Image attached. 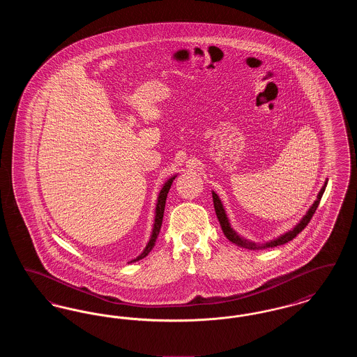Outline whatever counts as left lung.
<instances>
[{"label":"left lung","mask_w":357,"mask_h":357,"mask_svg":"<svg viewBox=\"0 0 357 357\" xmlns=\"http://www.w3.org/2000/svg\"><path fill=\"white\" fill-rule=\"evenodd\" d=\"M326 185H328V179L324 182V186L321 187V190L319 191L316 201L309 207V210L306 211L305 215L300 220V222H298L291 230H288L287 233H284V234H281V236H278V237L274 238V239H271V241H268V242H265V243H258V242H253V241H250V239L241 237L237 231L231 227V223H230L229 218H227V214H226V211H225V207H223V204H222L220 197H218L214 191H211V194H213V202H214L215 214H217L218 221L221 223L222 231H223V234L226 236V238H227L230 242L236 243V245L241 246V248H245V249H249V250H259V249H266V248H274V246L284 245V243H287L289 241H291L293 238L297 237V234H300V233L305 229L306 225L309 223L310 218L313 217L316 208L319 207V204H320V201H321V197H323Z\"/></svg>","instance_id":"obj_1"}]
</instances>
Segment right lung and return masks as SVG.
<instances>
[{
  "instance_id": "obj_1",
  "label": "right lung",
  "mask_w": 357,
  "mask_h": 357,
  "mask_svg": "<svg viewBox=\"0 0 357 357\" xmlns=\"http://www.w3.org/2000/svg\"><path fill=\"white\" fill-rule=\"evenodd\" d=\"M175 178H176V175L170 176V178L165 182L162 190L159 191V194H158V201H156V207H155V220H153L151 237L149 239V242H147L146 248L143 249V252L137 255L136 258H134V259H131L128 264L136 262V261H139V259H143L146 255H149V253L153 250V248L155 246V242H156V238H158L159 231H160L162 221H163V213H165V206H166V198H167L169 190H170L171 185H172V181H174Z\"/></svg>"
}]
</instances>
